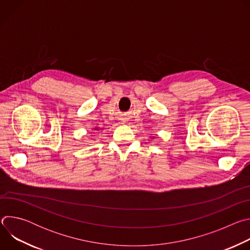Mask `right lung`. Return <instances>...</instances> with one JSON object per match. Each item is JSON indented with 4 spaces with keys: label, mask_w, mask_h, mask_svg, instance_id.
<instances>
[{
    "label": "right lung",
    "mask_w": 250,
    "mask_h": 250,
    "mask_svg": "<svg viewBox=\"0 0 250 250\" xmlns=\"http://www.w3.org/2000/svg\"><path fill=\"white\" fill-rule=\"evenodd\" d=\"M95 129H96V128H95ZM97 129H99V128H98V127H97Z\"/></svg>",
    "instance_id": "add662e5"
}]
</instances>
